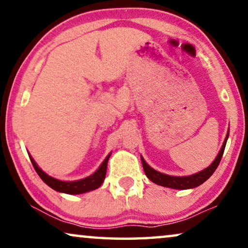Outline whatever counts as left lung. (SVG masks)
Masks as SVG:
<instances>
[{
  "instance_id": "1",
  "label": "left lung",
  "mask_w": 248,
  "mask_h": 248,
  "mask_svg": "<svg viewBox=\"0 0 248 248\" xmlns=\"http://www.w3.org/2000/svg\"><path fill=\"white\" fill-rule=\"evenodd\" d=\"M228 136H229V130L227 132V135H226L224 143H222L221 149L219 150V153L217 154L216 159L213 161V163H211L209 167L203 169V170L197 172V173H193L191 175L175 177V175L164 174V173H162V172H159V171L154 170L153 168H151L149 164L145 162V160L141 156L142 166H143V169H144L146 177H148L151 181L154 182V184L162 186H167V188L178 189V190L196 188V186L202 185L204 181H207L208 179L213 175V173L217 169V167L219 166L221 156H222V154H224L226 143H227Z\"/></svg>"
}]
</instances>
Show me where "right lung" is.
Returning a JSON list of instances; mask_svg holds the SVG:
<instances>
[{
	"instance_id": "right-lung-1",
	"label": "right lung",
	"mask_w": 248,
	"mask_h": 248,
	"mask_svg": "<svg viewBox=\"0 0 248 248\" xmlns=\"http://www.w3.org/2000/svg\"><path fill=\"white\" fill-rule=\"evenodd\" d=\"M110 154L112 153H109L108 155L105 157V160L103 161V163L100 164L99 168L94 172V173L76 181H62V180H59V179L51 177V175L46 174V172L42 171L40 167L35 163L33 157L31 155L29 156H30L31 162L33 164V167L35 169V171H37V173L39 174V177H40L42 179V181H44L46 185H48L50 188H52L53 190H56V191L58 192L68 193V195H80V193H85V192L92 191V190L97 189L102 186L106 175L107 162H108Z\"/></svg>"
}]
</instances>
